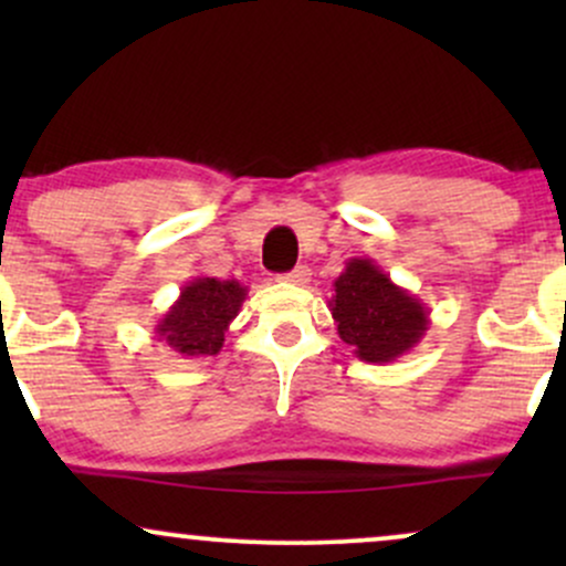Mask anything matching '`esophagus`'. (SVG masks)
<instances>
[{
  "instance_id": "esophagus-1",
  "label": "esophagus",
  "mask_w": 566,
  "mask_h": 566,
  "mask_svg": "<svg viewBox=\"0 0 566 566\" xmlns=\"http://www.w3.org/2000/svg\"><path fill=\"white\" fill-rule=\"evenodd\" d=\"M282 282H287V284H308L311 282V269H308V265H297V269H292L290 274L282 276Z\"/></svg>"
}]
</instances>
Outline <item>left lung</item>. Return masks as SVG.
Segmentation results:
<instances>
[{
	"label": "left lung",
	"instance_id": "1",
	"mask_svg": "<svg viewBox=\"0 0 566 566\" xmlns=\"http://www.w3.org/2000/svg\"><path fill=\"white\" fill-rule=\"evenodd\" d=\"M333 290L329 311L337 335L369 365H388L409 354L431 324L426 303L394 284L369 258H350Z\"/></svg>",
	"mask_w": 566,
	"mask_h": 566
}]
</instances>
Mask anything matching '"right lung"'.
I'll return each instance as SVG.
<instances>
[{
	"instance_id": "obj_1",
	"label": "right lung",
	"mask_w": 566,
	"mask_h": 566,
	"mask_svg": "<svg viewBox=\"0 0 566 566\" xmlns=\"http://www.w3.org/2000/svg\"><path fill=\"white\" fill-rule=\"evenodd\" d=\"M244 297L247 287L237 279H191L154 327L157 340L186 359L216 356L223 348L229 324L237 319Z\"/></svg>"
}]
</instances>
